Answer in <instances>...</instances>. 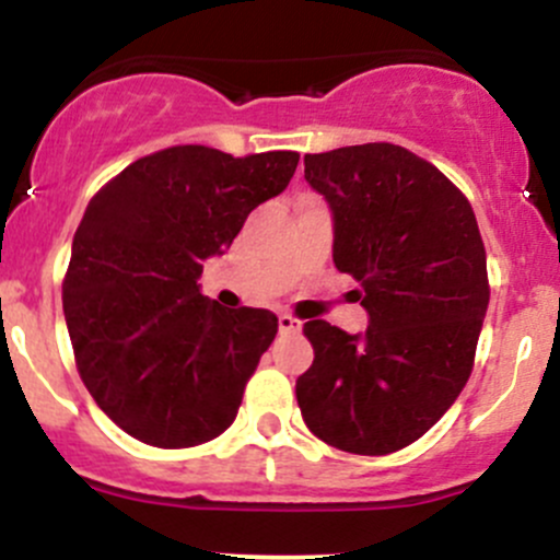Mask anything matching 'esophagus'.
Listing matches in <instances>:
<instances>
[{
	"mask_svg": "<svg viewBox=\"0 0 560 560\" xmlns=\"http://www.w3.org/2000/svg\"><path fill=\"white\" fill-rule=\"evenodd\" d=\"M279 330L281 332H298L301 330V319H295V316H290V314H279Z\"/></svg>",
	"mask_w": 560,
	"mask_h": 560,
	"instance_id": "obj_1",
	"label": "esophagus"
}]
</instances>
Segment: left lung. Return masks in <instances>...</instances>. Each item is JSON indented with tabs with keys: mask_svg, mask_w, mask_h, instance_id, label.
Segmentation results:
<instances>
[{
	"mask_svg": "<svg viewBox=\"0 0 560 560\" xmlns=\"http://www.w3.org/2000/svg\"><path fill=\"white\" fill-rule=\"evenodd\" d=\"M332 213V262L360 281L365 332L308 319L314 363L298 376L308 431L354 455H387L431 431L466 387L488 312L477 217L431 162L393 143L306 154Z\"/></svg>",
	"mask_w": 560,
	"mask_h": 560,
	"instance_id": "obj_1",
	"label": "left lung"
}]
</instances>
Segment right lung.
Instances as JSON below:
<instances>
[{
	"mask_svg": "<svg viewBox=\"0 0 560 560\" xmlns=\"http://www.w3.org/2000/svg\"><path fill=\"white\" fill-rule=\"evenodd\" d=\"M298 160L173 145L124 167L89 202L61 287L67 330L83 385L138 442L195 447L233 425L279 319L228 312L197 279L248 213L287 189Z\"/></svg>",
	"mask_w": 560,
	"mask_h": 560,
	"instance_id": "right-lung-1",
	"label": "right lung"
}]
</instances>
